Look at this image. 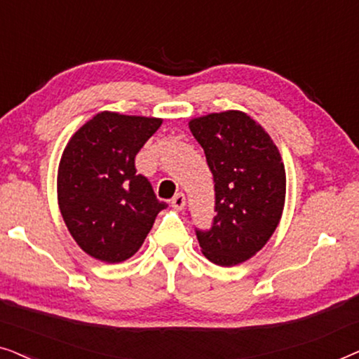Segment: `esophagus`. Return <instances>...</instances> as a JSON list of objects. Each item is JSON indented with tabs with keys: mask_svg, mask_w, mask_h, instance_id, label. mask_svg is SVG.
<instances>
[{
	"mask_svg": "<svg viewBox=\"0 0 359 359\" xmlns=\"http://www.w3.org/2000/svg\"><path fill=\"white\" fill-rule=\"evenodd\" d=\"M171 205H173V208L176 209V210H183L184 209V205H186V198H184V194L183 193H178L175 196L173 199H171Z\"/></svg>",
	"mask_w": 359,
	"mask_h": 359,
	"instance_id": "obj_1",
	"label": "esophagus"
}]
</instances>
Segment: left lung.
<instances>
[{"mask_svg":"<svg viewBox=\"0 0 359 359\" xmlns=\"http://www.w3.org/2000/svg\"><path fill=\"white\" fill-rule=\"evenodd\" d=\"M214 176L215 217L196 229L209 262L235 266L259 252L276 230L286 199V171L266 130L242 111L189 121Z\"/></svg>","mask_w":359,"mask_h":359,"instance_id":"8db88e82","label":"left lung"}]
</instances>
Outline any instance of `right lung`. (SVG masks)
I'll return each mask as SVG.
<instances>
[{
    "instance_id": "add662e5",
    "label": "right lung",
    "mask_w": 359,
    "mask_h": 359,
    "mask_svg": "<svg viewBox=\"0 0 359 359\" xmlns=\"http://www.w3.org/2000/svg\"><path fill=\"white\" fill-rule=\"evenodd\" d=\"M160 126L156 117L104 111L83 124L63 150L58 208L75 242L100 262L121 263L135 255L166 208L135 170V155Z\"/></svg>"
}]
</instances>
